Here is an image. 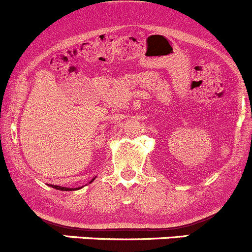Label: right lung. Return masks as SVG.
<instances>
[{
  "label": "right lung",
  "mask_w": 252,
  "mask_h": 252,
  "mask_svg": "<svg viewBox=\"0 0 252 252\" xmlns=\"http://www.w3.org/2000/svg\"><path fill=\"white\" fill-rule=\"evenodd\" d=\"M52 188H55L56 190H62V191H71L73 190V189H67V188H61V186H56V185H52Z\"/></svg>",
  "instance_id": "1"
}]
</instances>
